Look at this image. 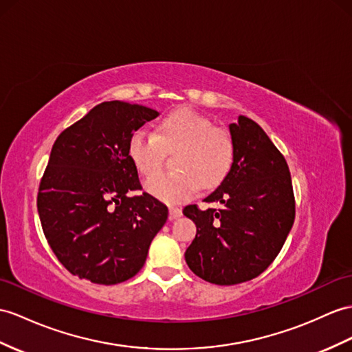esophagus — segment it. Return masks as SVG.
<instances>
[{
    "label": "esophagus",
    "mask_w": 352,
    "mask_h": 352,
    "mask_svg": "<svg viewBox=\"0 0 352 352\" xmlns=\"http://www.w3.org/2000/svg\"><path fill=\"white\" fill-rule=\"evenodd\" d=\"M168 213H170V219H177L182 217V209L181 208H170Z\"/></svg>",
    "instance_id": "34e87169"
}]
</instances>
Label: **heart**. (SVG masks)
<instances>
[{
    "label": "heart",
    "mask_w": 352,
    "mask_h": 352,
    "mask_svg": "<svg viewBox=\"0 0 352 352\" xmlns=\"http://www.w3.org/2000/svg\"><path fill=\"white\" fill-rule=\"evenodd\" d=\"M173 168L149 179L146 190L166 203H182L199 186L219 185L233 164L231 137L221 131L208 116L181 107L162 116L155 133L137 130L128 142V157L140 175L151 177L162 166L166 152L176 151Z\"/></svg>",
    "instance_id": "1"
}]
</instances>
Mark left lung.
Returning <instances> with one entry per match:
<instances>
[{
	"label": "left lung",
	"mask_w": 352,
	"mask_h": 352,
	"mask_svg": "<svg viewBox=\"0 0 352 352\" xmlns=\"http://www.w3.org/2000/svg\"><path fill=\"white\" fill-rule=\"evenodd\" d=\"M233 164L204 199L221 209H184L197 234L185 260L197 276L217 285L251 280L269 267L285 243L296 217V200L284 155L263 128L246 116L230 124Z\"/></svg>",
	"instance_id": "obj_1"
}]
</instances>
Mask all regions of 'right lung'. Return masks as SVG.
Segmentation results:
<instances>
[{
    "mask_svg": "<svg viewBox=\"0 0 352 352\" xmlns=\"http://www.w3.org/2000/svg\"><path fill=\"white\" fill-rule=\"evenodd\" d=\"M158 111L104 101L58 135L43 175L37 209L54 254L74 276L115 285L146 261L168 209L142 190L128 157L134 131Z\"/></svg>",
    "mask_w": 352,
    "mask_h": 352,
    "instance_id": "add662e5",
    "label": "right lung"
}]
</instances>
